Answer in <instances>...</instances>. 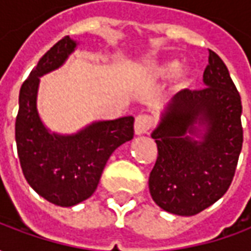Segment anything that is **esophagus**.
<instances>
[{
    "mask_svg": "<svg viewBox=\"0 0 251 251\" xmlns=\"http://www.w3.org/2000/svg\"><path fill=\"white\" fill-rule=\"evenodd\" d=\"M153 120L152 117H149L147 114H140L136 117L134 121V131H136L137 136H141L149 131V129L152 127Z\"/></svg>",
    "mask_w": 251,
    "mask_h": 251,
    "instance_id": "esophagus-1",
    "label": "esophagus"
}]
</instances>
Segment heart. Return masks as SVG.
<instances>
[{
  "mask_svg": "<svg viewBox=\"0 0 251 251\" xmlns=\"http://www.w3.org/2000/svg\"><path fill=\"white\" fill-rule=\"evenodd\" d=\"M176 63L175 62H167L163 64H157V66L151 67L149 68V76L153 79H163V77L169 76L172 71L176 68ZM183 74H179V80H183Z\"/></svg>",
  "mask_w": 251,
  "mask_h": 251,
  "instance_id": "1",
  "label": "heart"
}]
</instances>
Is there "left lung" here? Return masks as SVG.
I'll return each mask as SVG.
<instances>
[{
  "label": "left lung",
  "mask_w": 251,
  "mask_h": 251,
  "mask_svg": "<svg viewBox=\"0 0 251 251\" xmlns=\"http://www.w3.org/2000/svg\"><path fill=\"white\" fill-rule=\"evenodd\" d=\"M203 83L201 90L176 94L151 134L158 156L149 191L160 208L175 215H196L221 199L242 149L241 95L211 50Z\"/></svg>",
  "instance_id": "8db88e82"
}]
</instances>
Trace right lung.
Instances as JSON below:
<instances>
[{"instance_id": "add662e5", "label": "right lung", "mask_w": 251, "mask_h": 251, "mask_svg": "<svg viewBox=\"0 0 251 251\" xmlns=\"http://www.w3.org/2000/svg\"><path fill=\"white\" fill-rule=\"evenodd\" d=\"M77 43L63 37L41 57L23 83L16 118V145L28 184L50 203L72 207L88 199L111 153L134 136L131 115L95 121L74 134L47 127L37 110L40 77L62 67Z\"/></svg>"}]
</instances>
